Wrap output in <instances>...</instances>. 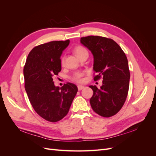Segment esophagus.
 Masks as SVG:
<instances>
[{
  "label": "esophagus",
  "instance_id": "esophagus-1",
  "mask_svg": "<svg viewBox=\"0 0 156 156\" xmlns=\"http://www.w3.org/2000/svg\"><path fill=\"white\" fill-rule=\"evenodd\" d=\"M77 88H78L79 90H83V89L84 88V86H81V85H79V86L77 87Z\"/></svg>",
  "mask_w": 156,
  "mask_h": 156
}]
</instances>
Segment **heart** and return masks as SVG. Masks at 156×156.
I'll return each mask as SVG.
<instances>
[{"label":"heart","instance_id":"1","mask_svg":"<svg viewBox=\"0 0 156 156\" xmlns=\"http://www.w3.org/2000/svg\"><path fill=\"white\" fill-rule=\"evenodd\" d=\"M74 52L78 57H79V56L82 54L86 53V52H88V51L85 48H84V47L81 45H79V46H77L76 48L74 49ZM64 63V57H62L60 60V64L63 65ZM83 75H84L83 72H77L72 75V77H71V79H72L74 82L81 83L82 81V77H83Z\"/></svg>","mask_w":156,"mask_h":156}]
</instances>
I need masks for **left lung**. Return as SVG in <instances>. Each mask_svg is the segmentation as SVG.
I'll return each mask as SVG.
<instances>
[{"label":"left lung","mask_w":156,"mask_h":156,"mask_svg":"<svg viewBox=\"0 0 156 156\" xmlns=\"http://www.w3.org/2000/svg\"><path fill=\"white\" fill-rule=\"evenodd\" d=\"M81 43L94 56V81L103 77L100 88L90 86L93 96L90 100L94 111L103 117L114 116L123 107L128 93L130 73L124 52L114 40L98 36L81 38Z\"/></svg>","instance_id":"left-lung-1"}]
</instances>
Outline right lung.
<instances>
[{
    "instance_id": "right-lung-1",
    "label": "right lung",
    "mask_w": 156,
    "mask_h": 156,
    "mask_svg": "<svg viewBox=\"0 0 156 156\" xmlns=\"http://www.w3.org/2000/svg\"><path fill=\"white\" fill-rule=\"evenodd\" d=\"M69 40L53 41L33 48L23 69L25 87L34 111L44 119L56 122L66 115L77 92L75 84L55 87L53 77L61 71L60 56Z\"/></svg>"
}]
</instances>
